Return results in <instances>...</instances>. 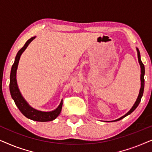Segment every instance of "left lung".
I'll return each instance as SVG.
<instances>
[{"mask_svg": "<svg viewBox=\"0 0 152 152\" xmlns=\"http://www.w3.org/2000/svg\"><path fill=\"white\" fill-rule=\"evenodd\" d=\"M137 52H138V61H139V64H140V68H141V75H140V80H141V88L140 89V92H139V95H138V98H137L136 102H135L134 105L133 106V107L132 109H130V111L128 112L127 113L125 114L124 116H122L118 120H114V121H118V120L122 119V118H124V117H126V115H129L130 113H132L133 111H134L135 109H136L137 107H138L139 104L140 102V100H141V98H142V95H143V91H144V86H145V79H144V75H145V66H144V64H142V61H141L140 59V51H139V50L137 48Z\"/></svg>", "mask_w": 152, "mask_h": 152, "instance_id": "left-lung-1", "label": "left lung"}]
</instances>
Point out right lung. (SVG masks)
Wrapping results in <instances>:
<instances>
[{
  "label": "right lung",
  "mask_w": 152,
  "mask_h": 152,
  "mask_svg": "<svg viewBox=\"0 0 152 152\" xmlns=\"http://www.w3.org/2000/svg\"><path fill=\"white\" fill-rule=\"evenodd\" d=\"M35 38V37H32L29 40L27 41V42L25 43L23 47L19 50L18 52L17 55L16 56L15 61L13 65H12L11 73H10V93H11V96L12 99H14V102H15L16 105L17 106L18 109L20 111L26 116V118L31 119L32 120H35V121L38 122H48V121H52V120H55L59 113H61L62 105H63V102L62 101L60 103L59 107H58L55 110L50 112H43L40 111H37V110L33 109L29 106L26 101L23 99L22 97L21 94H20L19 90H18L17 83H16V70H17L18 64L19 61L20 57L21 55L26 48L28 47L31 41Z\"/></svg>",
  "instance_id": "right-lung-1"
}]
</instances>
